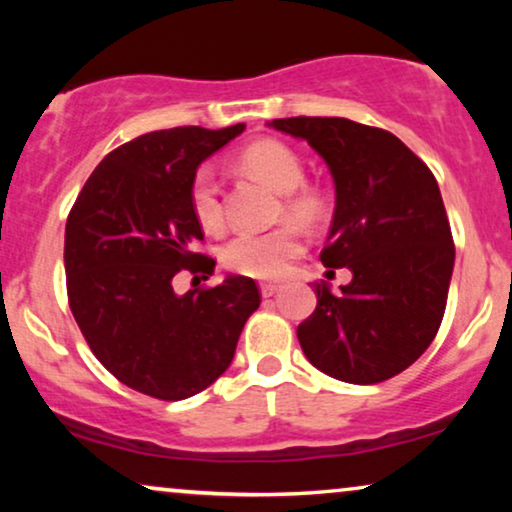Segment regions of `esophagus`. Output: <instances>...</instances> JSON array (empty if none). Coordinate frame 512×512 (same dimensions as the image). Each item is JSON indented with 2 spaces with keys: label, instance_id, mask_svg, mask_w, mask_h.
<instances>
[{
  "label": "esophagus",
  "instance_id": "obj_1",
  "mask_svg": "<svg viewBox=\"0 0 512 512\" xmlns=\"http://www.w3.org/2000/svg\"><path fill=\"white\" fill-rule=\"evenodd\" d=\"M277 291H279V284H277V282H263V284H261V293H263V298L275 296Z\"/></svg>",
  "mask_w": 512,
  "mask_h": 512
}]
</instances>
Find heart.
I'll list each match as a JSON object with an SVG mask.
<instances>
[{"instance_id":"obj_1","label":"heart","mask_w":512,"mask_h":512,"mask_svg":"<svg viewBox=\"0 0 512 512\" xmlns=\"http://www.w3.org/2000/svg\"><path fill=\"white\" fill-rule=\"evenodd\" d=\"M244 170L282 193V212L300 223H317L326 214V195L303 181V160L279 139H256L240 153ZM195 221L207 233H219L226 223L219 181L212 167L195 170L188 188ZM303 254V237L293 226H277L265 233H240L221 249V263L242 277L275 279Z\"/></svg>"}]
</instances>
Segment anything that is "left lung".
<instances>
[{
    "label": "left lung",
    "instance_id": "left-lung-1",
    "mask_svg": "<svg viewBox=\"0 0 512 512\" xmlns=\"http://www.w3.org/2000/svg\"><path fill=\"white\" fill-rule=\"evenodd\" d=\"M307 139L335 181V214L321 263L352 270L333 293L314 284L317 310L298 326L314 368L377 384L412 366L436 338L454 268V240L438 181L401 139L349 118H277Z\"/></svg>",
    "mask_w": 512,
    "mask_h": 512
}]
</instances>
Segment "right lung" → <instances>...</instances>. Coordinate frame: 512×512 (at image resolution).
<instances>
[{"mask_svg": "<svg viewBox=\"0 0 512 512\" xmlns=\"http://www.w3.org/2000/svg\"><path fill=\"white\" fill-rule=\"evenodd\" d=\"M242 130L186 125L135 137L95 167L67 216L69 310L97 361L139 394L181 401L207 389L261 305L249 277L184 296L172 289L179 272L214 275V258L193 251L205 233L188 188L202 160Z\"/></svg>", "mask_w": 512, "mask_h": 512, "instance_id": "obj_1", "label": "right lung"}]
</instances>
